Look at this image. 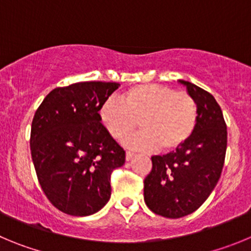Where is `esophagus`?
<instances>
[{"label": "esophagus", "instance_id": "esophagus-1", "mask_svg": "<svg viewBox=\"0 0 251 251\" xmlns=\"http://www.w3.org/2000/svg\"><path fill=\"white\" fill-rule=\"evenodd\" d=\"M135 156V153L134 152H131V151H126V160H131L132 159V157Z\"/></svg>", "mask_w": 251, "mask_h": 251}]
</instances>
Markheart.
Listing matches in <instances>:
<instances>
[{
  "instance_id": "b5f03b06",
  "label": "heart",
  "mask_w": 251,
  "mask_h": 251,
  "mask_svg": "<svg viewBox=\"0 0 251 251\" xmlns=\"http://www.w3.org/2000/svg\"><path fill=\"white\" fill-rule=\"evenodd\" d=\"M100 120L115 140H126L136 150L174 151L186 144L198 126V105L190 94L161 83L130 87L120 101L107 99L101 105Z\"/></svg>"
}]
</instances>
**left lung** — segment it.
I'll return each mask as SVG.
<instances>
[{
  "label": "left lung",
  "mask_w": 251,
  "mask_h": 251,
  "mask_svg": "<svg viewBox=\"0 0 251 251\" xmlns=\"http://www.w3.org/2000/svg\"><path fill=\"white\" fill-rule=\"evenodd\" d=\"M198 105V126L191 139L175 152L151 157L144 180V200L152 213L177 219L204 204L220 179L226 153L227 131L223 111L210 92L179 80Z\"/></svg>",
  "instance_id": "8db88e82"
}]
</instances>
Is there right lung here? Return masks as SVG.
<instances>
[{
  "instance_id": "right-lung-1",
  "label": "right lung",
  "mask_w": 251,
  "mask_h": 251,
  "mask_svg": "<svg viewBox=\"0 0 251 251\" xmlns=\"http://www.w3.org/2000/svg\"><path fill=\"white\" fill-rule=\"evenodd\" d=\"M119 86L89 81L56 87L36 110L31 156L45 195L62 213L91 215L111 196V173L124 165L125 151L99 111Z\"/></svg>"
}]
</instances>
